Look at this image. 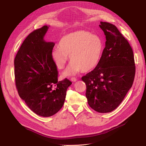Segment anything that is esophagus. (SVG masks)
I'll use <instances>...</instances> for the list:
<instances>
[{
  "instance_id": "obj_1",
  "label": "esophagus",
  "mask_w": 146,
  "mask_h": 146,
  "mask_svg": "<svg viewBox=\"0 0 146 146\" xmlns=\"http://www.w3.org/2000/svg\"><path fill=\"white\" fill-rule=\"evenodd\" d=\"M71 81L72 82H76V81H77V79H76V78H71Z\"/></svg>"
}]
</instances>
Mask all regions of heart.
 Listing matches in <instances>:
<instances>
[{"instance_id":"obj_1","label":"heart","mask_w":146,"mask_h":146,"mask_svg":"<svg viewBox=\"0 0 146 146\" xmlns=\"http://www.w3.org/2000/svg\"><path fill=\"white\" fill-rule=\"evenodd\" d=\"M59 47L51 52L52 58L58 68L64 67L68 60L72 61L64 76L75 74L82 70H92L101 60L104 44L101 38L85 30H78L67 34L61 38Z\"/></svg>"}]
</instances>
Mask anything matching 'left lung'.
<instances>
[{"mask_svg": "<svg viewBox=\"0 0 146 146\" xmlns=\"http://www.w3.org/2000/svg\"><path fill=\"white\" fill-rule=\"evenodd\" d=\"M105 47L98 65L83 76L89 105L100 113L110 112L123 101L134 80V54L127 40L114 25L101 22Z\"/></svg>", "mask_w": 146, "mask_h": 146, "instance_id": "left-lung-1", "label": "left lung"}]
</instances>
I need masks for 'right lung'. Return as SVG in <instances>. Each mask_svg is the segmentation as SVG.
Listing matches in <instances>:
<instances>
[{"mask_svg": "<svg viewBox=\"0 0 146 146\" xmlns=\"http://www.w3.org/2000/svg\"><path fill=\"white\" fill-rule=\"evenodd\" d=\"M48 29L44 25L31 33L14 60L15 85L20 98L31 110L44 117L62 108L72 83L67 78L58 81L57 66L51 56L55 44L44 40Z\"/></svg>", "mask_w": 146, "mask_h": 146, "instance_id": "right-lung-1", "label": "right lung"}]
</instances>
